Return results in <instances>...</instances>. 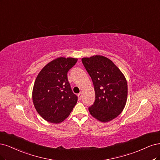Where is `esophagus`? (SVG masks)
Segmentation results:
<instances>
[{"instance_id": "esophagus-1", "label": "esophagus", "mask_w": 160, "mask_h": 160, "mask_svg": "<svg viewBox=\"0 0 160 160\" xmlns=\"http://www.w3.org/2000/svg\"><path fill=\"white\" fill-rule=\"evenodd\" d=\"M78 96L79 100H81V99H82V92H80V93H79V94H78Z\"/></svg>"}]
</instances>
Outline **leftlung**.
<instances>
[{
	"mask_svg": "<svg viewBox=\"0 0 160 160\" xmlns=\"http://www.w3.org/2000/svg\"><path fill=\"white\" fill-rule=\"evenodd\" d=\"M82 62L94 86L95 101L88 108L90 114L102 122L114 119L121 114L127 100L128 84L124 76L104 56L83 58Z\"/></svg>",
	"mask_w": 160,
	"mask_h": 160,
	"instance_id": "obj_1",
	"label": "left lung"
}]
</instances>
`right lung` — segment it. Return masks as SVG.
I'll use <instances>...</instances> for the list:
<instances>
[{"label": "right lung", "instance_id": "obj_1", "mask_svg": "<svg viewBox=\"0 0 160 160\" xmlns=\"http://www.w3.org/2000/svg\"><path fill=\"white\" fill-rule=\"evenodd\" d=\"M77 58L60 57L46 64L35 80L32 100L38 114L46 121L58 123L68 117L76 104L67 74Z\"/></svg>", "mask_w": 160, "mask_h": 160}]
</instances>
